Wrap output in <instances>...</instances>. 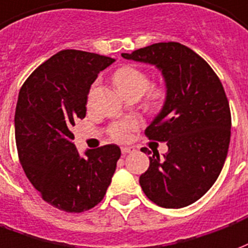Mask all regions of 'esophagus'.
<instances>
[{"label":"esophagus","instance_id":"1","mask_svg":"<svg viewBox=\"0 0 248 248\" xmlns=\"http://www.w3.org/2000/svg\"><path fill=\"white\" fill-rule=\"evenodd\" d=\"M135 152V148L133 146H122V153L123 155H126V153H132Z\"/></svg>","mask_w":248,"mask_h":248}]
</instances>
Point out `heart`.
<instances>
[{"mask_svg":"<svg viewBox=\"0 0 248 248\" xmlns=\"http://www.w3.org/2000/svg\"><path fill=\"white\" fill-rule=\"evenodd\" d=\"M113 80H115L117 90L120 92L137 91L140 93H144L151 84L149 78L145 72L132 66L122 67L120 70H117L113 77ZM164 96H165L164 88H156L152 92V97L156 103H161ZM139 125H140V122L136 117H126L124 120H120L112 125L111 136L117 141H125L131 136V131L136 129Z\"/></svg>","mask_w":248,"mask_h":248,"instance_id":"b5f03b06","label":"heart"}]
</instances>
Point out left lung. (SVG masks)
Segmentation results:
<instances>
[{"instance_id":"8db88e82","label":"left lung","mask_w":248,"mask_h":248,"mask_svg":"<svg viewBox=\"0 0 248 248\" xmlns=\"http://www.w3.org/2000/svg\"><path fill=\"white\" fill-rule=\"evenodd\" d=\"M122 57L155 66L165 83L162 108L145 133L166 141L168 152L151 156L141 149L149 155L139 180L142 191L166 209L191 205L214 185L229 151L231 115L223 86L206 61L181 43H155Z\"/></svg>"}]
</instances>
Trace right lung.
<instances>
[{
	"mask_svg": "<svg viewBox=\"0 0 248 248\" xmlns=\"http://www.w3.org/2000/svg\"><path fill=\"white\" fill-rule=\"evenodd\" d=\"M115 59L93 52L62 50L42 63L23 83L14 126L25 174L42 198L68 213L96 206L116 170L115 144L87 149L80 156L72 126L84 119L87 97L97 74Z\"/></svg>",
	"mask_w": 248,
	"mask_h": 248,
	"instance_id": "add662e5",
	"label": "right lung"
}]
</instances>
